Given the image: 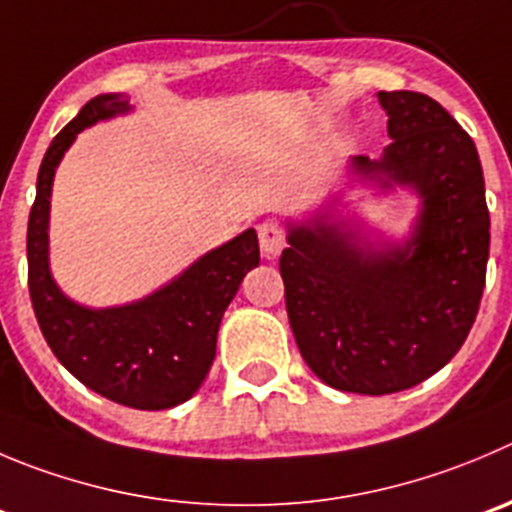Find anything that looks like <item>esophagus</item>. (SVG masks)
Listing matches in <instances>:
<instances>
[{
	"instance_id": "esophagus-1",
	"label": "esophagus",
	"mask_w": 512,
	"mask_h": 512,
	"mask_svg": "<svg viewBox=\"0 0 512 512\" xmlns=\"http://www.w3.org/2000/svg\"><path fill=\"white\" fill-rule=\"evenodd\" d=\"M259 243L261 253L266 259H276L286 246V233L279 223H261L259 226Z\"/></svg>"
}]
</instances>
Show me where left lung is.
I'll list each match as a JSON object with an SVG mask.
<instances>
[{
    "label": "left lung",
    "mask_w": 512,
    "mask_h": 512,
    "mask_svg": "<svg viewBox=\"0 0 512 512\" xmlns=\"http://www.w3.org/2000/svg\"><path fill=\"white\" fill-rule=\"evenodd\" d=\"M392 143L349 158V175L420 198L405 241L369 238L332 196L289 221L279 261L299 352L329 387L392 394L440 372L470 334L485 289L490 213L478 148L422 92H377Z\"/></svg>",
    "instance_id": "1"
}]
</instances>
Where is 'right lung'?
I'll list each match as a JSON object with an SVG mask.
<instances>
[{"mask_svg": "<svg viewBox=\"0 0 512 512\" xmlns=\"http://www.w3.org/2000/svg\"><path fill=\"white\" fill-rule=\"evenodd\" d=\"M130 110V100L118 92L92 97L47 148L27 226L29 296L50 349L85 387L135 410H170L191 399L206 379L223 311L243 276L261 261L259 238L246 228L130 304L92 309L72 301L50 271L57 165L82 130Z\"/></svg>", "mask_w": 512, "mask_h": 512, "instance_id": "right-lung-1", "label": "right lung"}]
</instances>
